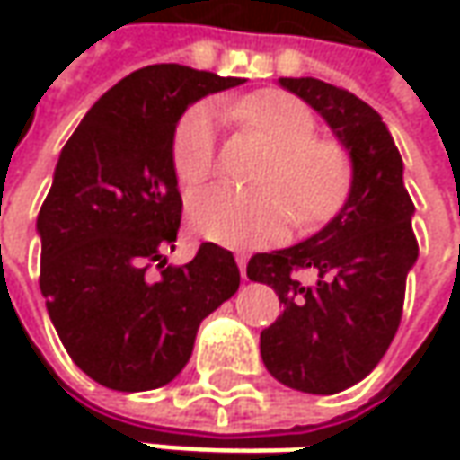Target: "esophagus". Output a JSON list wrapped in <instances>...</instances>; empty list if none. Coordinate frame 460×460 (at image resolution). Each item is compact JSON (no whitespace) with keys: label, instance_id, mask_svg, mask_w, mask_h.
<instances>
[{"label":"esophagus","instance_id":"obj_1","mask_svg":"<svg viewBox=\"0 0 460 460\" xmlns=\"http://www.w3.org/2000/svg\"><path fill=\"white\" fill-rule=\"evenodd\" d=\"M235 263H238L240 276L245 279V263H248V258H245V253H238V256H235Z\"/></svg>","mask_w":460,"mask_h":460}]
</instances>
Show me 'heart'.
Listing matches in <instances>:
<instances>
[{
    "mask_svg": "<svg viewBox=\"0 0 460 460\" xmlns=\"http://www.w3.org/2000/svg\"><path fill=\"white\" fill-rule=\"evenodd\" d=\"M276 148L261 189L212 186L189 202V225L204 240L245 248L279 238L292 220L309 230L332 220L353 189V158L341 140L317 137V119L305 102L287 92H258L230 107ZM215 112L197 104L171 140V166L184 191L202 186L215 171Z\"/></svg>",
    "mask_w": 460,
    "mask_h": 460,
    "instance_id": "b5f03b06",
    "label": "heart"
}]
</instances>
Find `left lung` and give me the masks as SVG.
<instances>
[{"instance_id": "1", "label": "left lung", "mask_w": 460, "mask_h": 460, "mask_svg": "<svg viewBox=\"0 0 460 460\" xmlns=\"http://www.w3.org/2000/svg\"><path fill=\"white\" fill-rule=\"evenodd\" d=\"M320 112L353 158V189L320 233L256 253L248 279L269 284L284 312L261 332V358L284 386L338 394L366 379L397 335L407 274L417 261L415 204L402 155L363 99L320 79H279ZM296 270L318 279L302 285Z\"/></svg>"}]
</instances>
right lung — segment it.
Returning <instances> with one entry per match:
<instances>
[{
    "instance_id": "add662e5",
    "label": "right lung",
    "mask_w": 460,
    "mask_h": 460,
    "mask_svg": "<svg viewBox=\"0 0 460 460\" xmlns=\"http://www.w3.org/2000/svg\"><path fill=\"white\" fill-rule=\"evenodd\" d=\"M238 84L146 66L102 94L63 146L38 215L40 292L71 361L107 389L176 379L199 323L238 292V263L215 243L184 266L166 258L181 225L173 130L189 104Z\"/></svg>"
}]
</instances>
